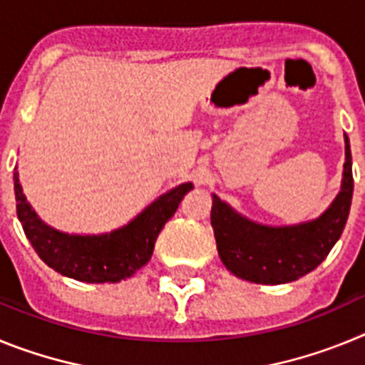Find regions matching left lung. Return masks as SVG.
I'll return each instance as SVG.
<instances>
[{
	"label": "left lung",
	"mask_w": 365,
	"mask_h": 365,
	"mask_svg": "<svg viewBox=\"0 0 365 365\" xmlns=\"http://www.w3.org/2000/svg\"><path fill=\"white\" fill-rule=\"evenodd\" d=\"M353 199V160L346 135L341 190L316 221L296 227H261L235 214L217 195L212 202V227L221 261L237 278L279 285L302 278L327 257L340 240Z\"/></svg>",
	"instance_id": "obj_1"
}]
</instances>
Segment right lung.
Wrapping results in <instances>:
<instances>
[{
	"label": "right lung",
	"instance_id": "right-lung-1",
	"mask_svg": "<svg viewBox=\"0 0 365 365\" xmlns=\"http://www.w3.org/2000/svg\"><path fill=\"white\" fill-rule=\"evenodd\" d=\"M192 190L180 185L151 202L130 225L104 235H69L38 219L25 199L14 168L16 212L38 256L56 272L87 283H115L143 269L153 254L155 241L179 202Z\"/></svg>",
	"mask_w": 365,
	"mask_h": 365
}]
</instances>
